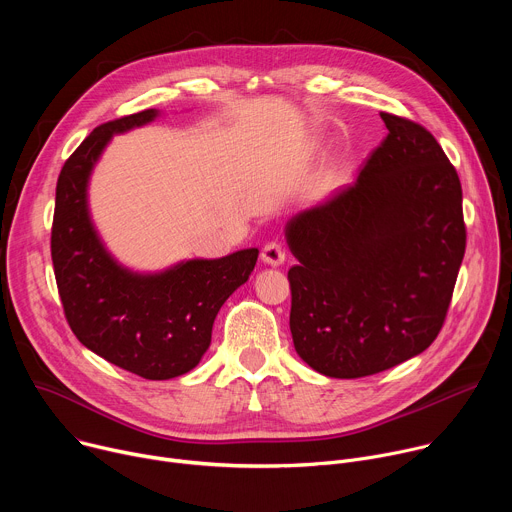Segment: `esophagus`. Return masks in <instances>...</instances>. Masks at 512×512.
<instances>
[{
  "instance_id": "esophagus-1",
  "label": "esophagus",
  "mask_w": 512,
  "mask_h": 512,
  "mask_svg": "<svg viewBox=\"0 0 512 512\" xmlns=\"http://www.w3.org/2000/svg\"><path fill=\"white\" fill-rule=\"evenodd\" d=\"M261 261L267 263V265H271V267H279V265L285 261V249H283V245L277 243V241L267 243V245L263 247V251H261Z\"/></svg>"
}]
</instances>
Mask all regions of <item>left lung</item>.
<instances>
[{
    "label": "left lung",
    "mask_w": 512,
    "mask_h": 512,
    "mask_svg": "<svg viewBox=\"0 0 512 512\" xmlns=\"http://www.w3.org/2000/svg\"><path fill=\"white\" fill-rule=\"evenodd\" d=\"M387 137L356 182L285 225L298 265L289 330L334 379L369 377L440 334L466 251L462 184L421 125L381 113Z\"/></svg>",
    "instance_id": "8db88e82"
}]
</instances>
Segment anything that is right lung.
<instances>
[{"label":"right lung","instance_id":"obj_1","mask_svg":"<svg viewBox=\"0 0 512 512\" xmlns=\"http://www.w3.org/2000/svg\"><path fill=\"white\" fill-rule=\"evenodd\" d=\"M160 115L145 109L99 125L58 176L52 265L70 330L89 350L150 381L192 371L210 346L212 324L255 269L259 249L221 259H188L158 273H137L105 249L89 212V180L115 133Z\"/></svg>","mask_w":512,"mask_h":512}]
</instances>
